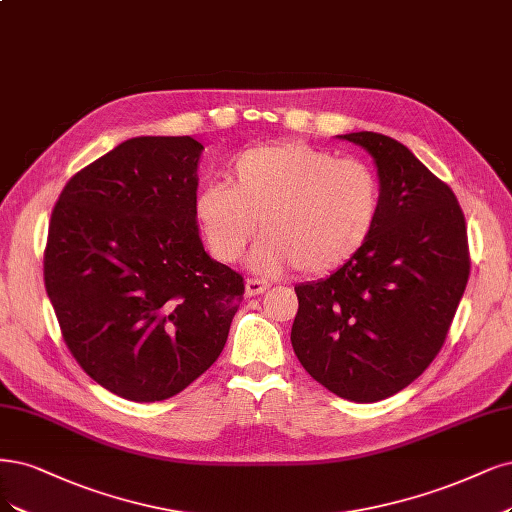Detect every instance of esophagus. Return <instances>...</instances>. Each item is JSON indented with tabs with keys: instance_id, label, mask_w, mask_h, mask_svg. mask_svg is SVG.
I'll list each match as a JSON object with an SVG mask.
<instances>
[{
	"instance_id": "34e87169",
	"label": "esophagus",
	"mask_w": 512,
	"mask_h": 512,
	"mask_svg": "<svg viewBox=\"0 0 512 512\" xmlns=\"http://www.w3.org/2000/svg\"><path fill=\"white\" fill-rule=\"evenodd\" d=\"M267 290H269L267 281L256 279V277H250L248 281H245V296H258V294L267 292Z\"/></svg>"
}]
</instances>
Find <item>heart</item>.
<instances>
[{"instance_id": "heart-1", "label": "heart", "mask_w": 512, "mask_h": 512, "mask_svg": "<svg viewBox=\"0 0 512 512\" xmlns=\"http://www.w3.org/2000/svg\"><path fill=\"white\" fill-rule=\"evenodd\" d=\"M228 173L231 186L205 184L192 201L201 239L218 262L239 260L260 220L267 237L252 256L258 271L328 275L354 260L377 226L379 180L356 158L292 139L239 152Z\"/></svg>"}]
</instances>
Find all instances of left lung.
<instances>
[{
  "label": "left lung",
  "mask_w": 512,
  "mask_h": 512,
  "mask_svg": "<svg viewBox=\"0 0 512 512\" xmlns=\"http://www.w3.org/2000/svg\"><path fill=\"white\" fill-rule=\"evenodd\" d=\"M375 158L381 211L362 252L296 286L292 347L326 390L377 402L438 356L470 275L464 211L453 190L396 139L343 135Z\"/></svg>",
  "instance_id": "obj_1"
}]
</instances>
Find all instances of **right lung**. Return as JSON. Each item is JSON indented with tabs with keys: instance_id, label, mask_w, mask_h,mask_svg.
I'll return each instance as SVG.
<instances>
[{
	"instance_id": "add662e5",
	"label": "right lung",
	"mask_w": 512,
	"mask_h": 512,
	"mask_svg": "<svg viewBox=\"0 0 512 512\" xmlns=\"http://www.w3.org/2000/svg\"><path fill=\"white\" fill-rule=\"evenodd\" d=\"M203 146L133 137L80 169L52 209L44 284L84 373L133 402L180 394L218 360L245 292L192 214Z\"/></svg>"
}]
</instances>
